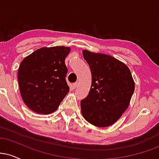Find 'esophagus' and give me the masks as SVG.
Returning <instances> with one entry per match:
<instances>
[{"instance_id": "34e87169", "label": "esophagus", "mask_w": 159, "mask_h": 159, "mask_svg": "<svg viewBox=\"0 0 159 159\" xmlns=\"http://www.w3.org/2000/svg\"><path fill=\"white\" fill-rule=\"evenodd\" d=\"M78 83H77V82H76V83H75V84H72V87H73L74 89H75L76 87H78Z\"/></svg>"}]
</instances>
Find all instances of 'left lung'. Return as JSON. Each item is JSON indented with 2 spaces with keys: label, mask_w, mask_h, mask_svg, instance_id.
<instances>
[{
  "label": "left lung",
  "mask_w": 159,
  "mask_h": 159,
  "mask_svg": "<svg viewBox=\"0 0 159 159\" xmlns=\"http://www.w3.org/2000/svg\"><path fill=\"white\" fill-rule=\"evenodd\" d=\"M92 73L89 94L81 101V114L88 123L107 127L121 117L134 90L131 71L114 57L83 50Z\"/></svg>",
  "instance_id": "1"
}]
</instances>
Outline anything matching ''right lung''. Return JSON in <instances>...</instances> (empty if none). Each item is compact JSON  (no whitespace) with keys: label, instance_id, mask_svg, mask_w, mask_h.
I'll return each instance as SVG.
<instances>
[{"label":"right lung","instance_id":"1","mask_svg":"<svg viewBox=\"0 0 159 159\" xmlns=\"http://www.w3.org/2000/svg\"><path fill=\"white\" fill-rule=\"evenodd\" d=\"M71 48L43 47L27 56L18 70L19 90L24 102L36 114L55 111L69 91L66 81L65 59Z\"/></svg>","mask_w":159,"mask_h":159}]
</instances>
